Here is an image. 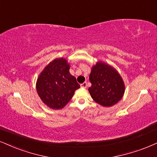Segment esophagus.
<instances>
[{"label": "esophagus", "instance_id": "34e87169", "mask_svg": "<svg viewBox=\"0 0 157 157\" xmlns=\"http://www.w3.org/2000/svg\"><path fill=\"white\" fill-rule=\"evenodd\" d=\"M81 87L82 88H86V86H87V84H86V82H84L83 84H82L80 85Z\"/></svg>", "mask_w": 157, "mask_h": 157}]
</instances>
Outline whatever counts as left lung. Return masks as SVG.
Returning <instances> with one entry per match:
<instances>
[{"label": "left lung", "instance_id": "obj_1", "mask_svg": "<svg viewBox=\"0 0 157 157\" xmlns=\"http://www.w3.org/2000/svg\"><path fill=\"white\" fill-rule=\"evenodd\" d=\"M89 88L91 97L104 107L117 104L124 94L125 85L118 71L111 65L99 61L91 69Z\"/></svg>", "mask_w": 157, "mask_h": 157}]
</instances>
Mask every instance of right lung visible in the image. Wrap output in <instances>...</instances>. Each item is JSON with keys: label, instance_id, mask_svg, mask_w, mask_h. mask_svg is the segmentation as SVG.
I'll return each instance as SVG.
<instances>
[{"label": "right lung", "instance_id": "add662e5", "mask_svg": "<svg viewBox=\"0 0 157 157\" xmlns=\"http://www.w3.org/2000/svg\"><path fill=\"white\" fill-rule=\"evenodd\" d=\"M70 65L65 58H57L44 67L36 82V90L42 102L55 110L67 104L80 88L76 79L69 72Z\"/></svg>", "mask_w": 157, "mask_h": 157}]
</instances>
